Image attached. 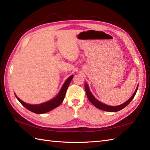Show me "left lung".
I'll use <instances>...</instances> for the list:
<instances>
[{
    "mask_svg": "<svg viewBox=\"0 0 150 150\" xmlns=\"http://www.w3.org/2000/svg\"><path fill=\"white\" fill-rule=\"evenodd\" d=\"M84 87H85L86 93L88 100H90L95 107L98 108V109H100L101 110H103V111H110V112H116V111H119L121 110H122L123 108H125L126 106H128V105L130 103V102H131L133 100V98H134L135 95L137 93V91L139 85H137V87L136 90L134 92V93L133 94L132 96L130 97L128 100L126 101L124 103L120 104V105H119V106H109V105L105 104L104 103H101L100 101L97 100V98L94 97V95L92 94V93L90 90V88H89L88 85L86 82L85 84H84Z\"/></svg>",
    "mask_w": 150,
    "mask_h": 150,
    "instance_id": "left-lung-1",
    "label": "left lung"
}]
</instances>
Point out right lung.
<instances>
[{"mask_svg":"<svg viewBox=\"0 0 150 150\" xmlns=\"http://www.w3.org/2000/svg\"><path fill=\"white\" fill-rule=\"evenodd\" d=\"M73 77V75H71L66 79L64 83L62 85V88H60L59 92L58 93L56 96L52 98V99L50 100H47L46 102H44V103L38 104H28L26 103H24V101H22L19 98L16 94H15L16 98H17L18 100L20 102L22 106H24L25 108L30 110L32 112L37 113V114H42L45 113L47 112H49L51 110L55 109V108L58 107L59 105H60L63 100L64 98L65 97V95L66 93V91L68 90V88L69 85L71 82L72 79Z\"/></svg>","mask_w":150,"mask_h":150,"instance_id":"1","label":"right lung"}]
</instances>
